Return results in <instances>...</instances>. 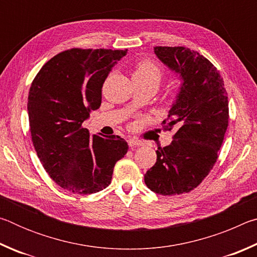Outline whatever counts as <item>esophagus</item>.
<instances>
[{"label":"esophagus","instance_id":"obj_1","mask_svg":"<svg viewBox=\"0 0 257 257\" xmlns=\"http://www.w3.org/2000/svg\"><path fill=\"white\" fill-rule=\"evenodd\" d=\"M128 145H129V147H136V146H143V142H141V141H138V139H136V138H130V139H128Z\"/></svg>","mask_w":257,"mask_h":257}]
</instances>
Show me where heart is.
<instances>
[{
	"mask_svg": "<svg viewBox=\"0 0 257 257\" xmlns=\"http://www.w3.org/2000/svg\"><path fill=\"white\" fill-rule=\"evenodd\" d=\"M163 73L159 64L151 59H142L135 64L133 80H139L147 84H153L156 87L162 81Z\"/></svg>",
	"mask_w": 257,
	"mask_h": 257,
	"instance_id": "heart-1",
	"label": "heart"
}]
</instances>
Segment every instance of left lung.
<instances>
[{
  "instance_id": "8db88e82",
  "label": "left lung",
  "mask_w": 257,
  "mask_h": 257,
  "mask_svg": "<svg viewBox=\"0 0 257 257\" xmlns=\"http://www.w3.org/2000/svg\"><path fill=\"white\" fill-rule=\"evenodd\" d=\"M154 52L182 80L163 121V130H175L173 141L159 147L156 163L144 177L152 191L170 196L196 188L214 167L229 124V103L222 77L205 56L185 46H155Z\"/></svg>"
}]
</instances>
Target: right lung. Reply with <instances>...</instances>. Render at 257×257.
Segmentation results:
<instances>
[{
    "label": "right lung",
    "instance_id": "obj_1",
    "mask_svg": "<svg viewBox=\"0 0 257 257\" xmlns=\"http://www.w3.org/2000/svg\"><path fill=\"white\" fill-rule=\"evenodd\" d=\"M127 50L70 49L34 78L28 95L32 141L49 176L63 189L93 194L110 185L128 151L120 136H90L82 122L102 103V86Z\"/></svg>",
    "mask_w": 257,
    "mask_h": 257
}]
</instances>
